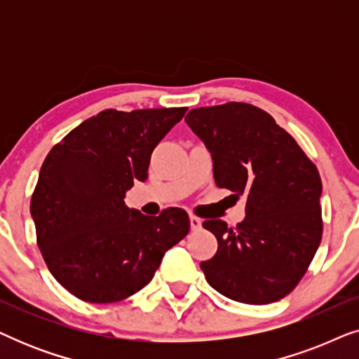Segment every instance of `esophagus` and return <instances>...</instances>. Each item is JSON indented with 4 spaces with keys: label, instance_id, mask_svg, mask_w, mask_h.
Returning <instances> with one entry per match:
<instances>
[{
    "label": "esophagus",
    "instance_id": "34e87169",
    "mask_svg": "<svg viewBox=\"0 0 359 359\" xmlns=\"http://www.w3.org/2000/svg\"><path fill=\"white\" fill-rule=\"evenodd\" d=\"M189 224H191V230H194V232H198V230H201V227H203V220L196 217V215H191Z\"/></svg>",
    "mask_w": 359,
    "mask_h": 359
}]
</instances>
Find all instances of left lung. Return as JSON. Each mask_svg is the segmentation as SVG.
Returning <instances> with one entry per match:
<instances>
[{
  "mask_svg": "<svg viewBox=\"0 0 359 359\" xmlns=\"http://www.w3.org/2000/svg\"><path fill=\"white\" fill-rule=\"evenodd\" d=\"M184 121L212 155L215 184L247 198V217L237 227L220 219L203 222L219 243L201 263L205 279L233 301H279L301 281L322 240L317 166L253 104L198 107Z\"/></svg>",
  "mask_w": 359,
  "mask_h": 359,
  "instance_id": "obj_1",
  "label": "left lung"
}]
</instances>
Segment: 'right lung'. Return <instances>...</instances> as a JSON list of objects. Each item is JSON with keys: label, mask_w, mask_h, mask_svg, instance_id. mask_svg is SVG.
<instances>
[{"label": "right lung", "mask_w": 359, "mask_h": 359, "mask_svg": "<svg viewBox=\"0 0 359 359\" xmlns=\"http://www.w3.org/2000/svg\"><path fill=\"white\" fill-rule=\"evenodd\" d=\"M186 111H101L48 151L31 215L48 271L75 297L109 304L139 292L188 235L186 210L150 217L124 203L135 181L149 178L151 151Z\"/></svg>", "instance_id": "right-lung-1"}]
</instances>
